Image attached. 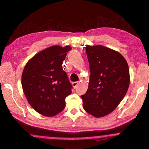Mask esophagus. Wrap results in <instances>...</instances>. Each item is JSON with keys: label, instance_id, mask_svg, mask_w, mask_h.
I'll list each match as a JSON object with an SVG mask.
<instances>
[{"label": "esophagus", "instance_id": "1", "mask_svg": "<svg viewBox=\"0 0 149 149\" xmlns=\"http://www.w3.org/2000/svg\"><path fill=\"white\" fill-rule=\"evenodd\" d=\"M78 84H79V82H73L72 83V85H73V88H76V86H77L78 85Z\"/></svg>", "mask_w": 149, "mask_h": 149}]
</instances>
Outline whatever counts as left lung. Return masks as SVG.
I'll return each mask as SVG.
<instances>
[{"mask_svg": "<svg viewBox=\"0 0 149 149\" xmlns=\"http://www.w3.org/2000/svg\"><path fill=\"white\" fill-rule=\"evenodd\" d=\"M91 74L83 108L96 118L110 114L127 93L130 83L127 61L119 52L102 45L86 47Z\"/></svg>", "mask_w": 149, "mask_h": 149, "instance_id": "obj_1", "label": "left lung"}]
</instances>
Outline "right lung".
Masks as SVG:
<instances>
[{
    "instance_id": "obj_1",
    "label": "right lung",
    "mask_w": 149,
    "mask_h": 149,
    "mask_svg": "<svg viewBox=\"0 0 149 149\" xmlns=\"http://www.w3.org/2000/svg\"><path fill=\"white\" fill-rule=\"evenodd\" d=\"M70 46H52L39 52L27 62L22 75V86L29 103L38 113L52 117L65 107V99L72 85L63 70Z\"/></svg>"
}]
</instances>
